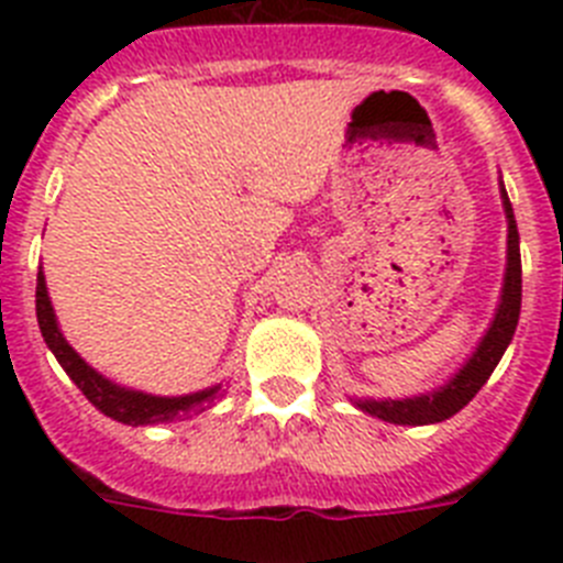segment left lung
I'll use <instances>...</instances> for the list:
<instances>
[{
    "instance_id": "1",
    "label": "left lung",
    "mask_w": 563,
    "mask_h": 563,
    "mask_svg": "<svg viewBox=\"0 0 563 563\" xmlns=\"http://www.w3.org/2000/svg\"><path fill=\"white\" fill-rule=\"evenodd\" d=\"M501 208L507 220V265L505 278H501L499 305H496L494 318L487 324L485 335L474 346V352L460 363V369L442 380L440 386L411 397H350L355 409L363 415H372L383 422L395 426H434V422L449 420L456 411H462L467 402L474 400L476 391L487 383L499 366L501 355L510 346L516 335L521 312V253H519V228H516L514 206L507 200L505 183L499 180Z\"/></svg>"
}]
</instances>
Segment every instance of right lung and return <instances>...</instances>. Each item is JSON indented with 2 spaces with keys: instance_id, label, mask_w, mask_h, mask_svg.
Instances as JSON below:
<instances>
[{
  "instance_id": "add662e5",
  "label": "right lung",
  "mask_w": 563,
  "mask_h": 563,
  "mask_svg": "<svg viewBox=\"0 0 563 563\" xmlns=\"http://www.w3.org/2000/svg\"><path fill=\"white\" fill-rule=\"evenodd\" d=\"M36 318L47 350L56 355V361L62 363V369L67 372L69 380L76 383L78 389L84 391V397L101 415L112 417V420L123 422V426H161V422L180 420V417L194 415V411H202L213 397L220 395L222 383H213V386L200 391H188V395H152V391L121 386V383H114L107 375H101L64 338L56 310H53V301H49L42 267H38L36 276Z\"/></svg>"
}]
</instances>
